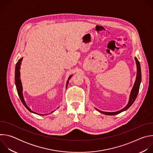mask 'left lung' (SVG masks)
I'll use <instances>...</instances> for the list:
<instances>
[{
	"mask_svg": "<svg viewBox=\"0 0 153 153\" xmlns=\"http://www.w3.org/2000/svg\"><path fill=\"white\" fill-rule=\"evenodd\" d=\"M135 60H136V66H137V74H136V80L134 84V86L133 87V88L131 91L130 93V95H129V100L128 102V104L123 108H122V110L117 111H115V112H106V111H100L98 109H97L96 108V110L97 111H98L99 112L104 114L105 115H109V116H113V115H116L117 114H119L124 111H126V110L132 105V104L134 103V102L135 101L138 93H139V88H140V85L141 83V80H142V74H141V68H140V62H139V60H137V57H134Z\"/></svg>",
	"mask_w": 153,
	"mask_h": 153,
	"instance_id": "obj_1",
	"label": "left lung"
}]
</instances>
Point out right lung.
Here are the masks:
<instances>
[{
	"label": "right lung",
	"instance_id": "obj_1",
	"mask_svg": "<svg viewBox=\"0 0 153 153\" xmlns=\"http://www.w3.org/2000/svg\"><path fill=\"white\" fill-rule=\"evenodd\" d=\"M23 57L20 58L17 62L16 65V69H15V83H16V89H17V91L18 93V95L21 100V102H22V103L24 104V105L25 106V108L27 109V110L30 111L32 113L39 115V116H45V115H47L48 114H39V113H36L34 111H33L28 106V105H27L25 100H24V97L23 96V88H22V82L20 80V65L22 63V61ZM73 75H71L67 81V84H66V88H67V86H68V84L69 83V80L71 78ZM59 108V107H58ZM55 110L53 111L51 113H53Z\"/></svg>",
	"mask_w": 153,
	"mask_h": 153
}]
</instances>
